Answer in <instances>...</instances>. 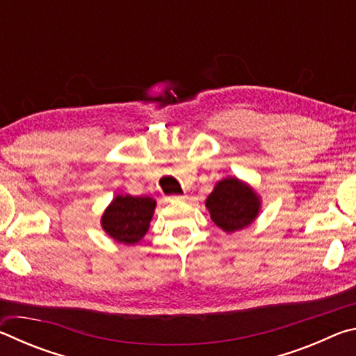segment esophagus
<instances>
[{
    "instance_id": "1",
    "label": "esophagus",
    "mask_w": 356,
    "mask_h": 356,
    "mask_svg": "<svg viewBox=\"0 0 356 356\" xmlns=\"http://www.w3.org/2000/svg\"><path fill=\"white\" fill-rule=\"evenodd\" d=\"M186 200L185 195H172V196H168V201L172 202V204H177V202H184Z\"/></svg>"
}]
</instances>
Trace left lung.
Listing matches in <instances>:
<instances>
[{
	"mask_svg": "<svg viewBox=\"0 0 356 356\" xmlns=\"http://www.w3.org/2000/svg\"><path fill=\"white\" fill-rule=\"evenodd\" d=\"M210 218L226 232H234L251 225L259 212V197L248 185L234 177L216 184L207 197Z\"/></svg>",
	"mask_w": 356,
	"mask_h": 356,
	"instance_id": "1",
	"label": "left lung"
}]
</instances>
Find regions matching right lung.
Instances as JSON below:
<instances>
[{
  "label": "right lung",
  "instance_id": "right-lung-1",
  "mask_svg": "<svg viewBox=\"0 0 356 356\" xmlns=\"http://www.w3.org/2000/svg\"><path fill=\"white\" fill-rule=\"evenodd\" d=\"M155 201L149 196H118L102 216V226L119 243H138L147 232Z\"/></svg>",
  "mask_w": 356,
  "mask_h": 356
}]
</instances>
